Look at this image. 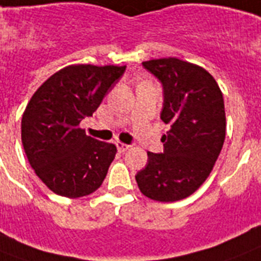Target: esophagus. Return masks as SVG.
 Returning <instances> with one entry per match:
<instances>
[{"label":"esophagus","mask_w":261,"mask_h":261,"mask_svg":"<svg viewBox=\"0 0 261 261\" xmlns=\"http://www.w3.org/2000/svg\"><path fill=\"white\" fill-rule=\"evenodd\" d=\"M115 146H117V148L119 152H124V151H127L128 148H130V146H128V144L122 143V142H117V143H115Z\"/></svg>","instance_id":"obj_1"}]
</instances>
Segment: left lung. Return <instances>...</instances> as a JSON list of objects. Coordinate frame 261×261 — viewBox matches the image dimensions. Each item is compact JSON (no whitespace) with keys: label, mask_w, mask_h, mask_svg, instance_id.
I'll return each instance as SVG.
<instances>
[{"label":"left lung","mask_w":261,"mask_h":261,"mask_svg":"<svg viewBox=\"0 0 261 261\" xmlns=\"http://www.w3.org/2000/svg\"><path fill=\"white\" fill-rule=\"evenodd\" d=\"M163 86L161 119L171 128L162 137L163 154L148 151L135 175L142 194L176 201L194 194L208 178L225 138L222 90L203 67L168 57L142 63Z\"/></svg>","instance_id":"left-lung-1"}]
</instances>
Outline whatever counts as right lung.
Instances as JSON below:
<instances>
[{"mask_svg": "<svg viewBox=\"0 0 261 261\" xmlns=\"http://www.w3.org/2000/svg\"><path fill=\"white\" fill-rule=\"evenodd\" d=\"M124 70L70 65L33 94L21 122L23 150L37 176L54 194L86 196L106 178L117 147L86 135L80 123L93 115Z\"/></svg>", "mask_w": 261, "mask_h": 261, "instance_id": "obj_1", "label": "right lung"}]
</instances>
